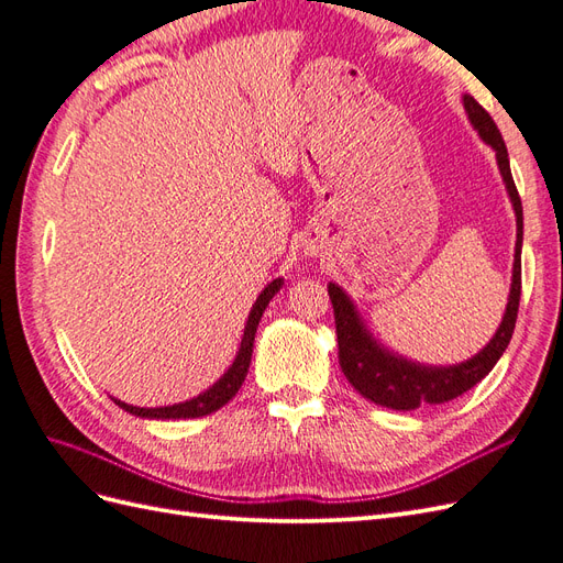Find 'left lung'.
<instances>
[{"label": "left lung", "instance_id": "left-lung-1", "mask_svg": "<svg viewBox=\"0 0 563 563\" xmlns=\"http://www.w3.org/2000/svg\"><path fill=\"white\" fill-rule=\"evenodd\" d=\"M463 108L472 129L479 139L496 152L498 172L517 218V244L512 263V284L505 305L503 321L488 343L470 360L460 364H420L408 356L389 350L373 335L364 314L356 308L343 286L329 282V296L335 314L338 333V360L350 385L373 404L391 408V411H416L422 404H444L465 395L476 383H482L493 366L498 364L503 352L515 333L519 298H521V244H523V209L521 199L509 172V157L503 135L490 114L476 103L472 96H463Z\"/></svg>", "mask_w": 563, "mask_h": 563}]
</instances>
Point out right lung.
I'll use <instances>...</instances> for the list:
<instances>
[{"label": "right lung", "instance_id": "right-lung-1", "mask_svg": "<svg viewBox=\"0 0 563 563\" xmlns=\"http://www.w3.org/2000/svg\"><path fill=\"white\" fill-rule=\"evenodd\" d=\"M284 286V279L277 277L272 279L261 296L255 298L253 308L249 312V319L244 323V335H242V343L240 350H236L234 362L230 364V368L220 376L211 387H207L203 391H199L197 397L192 399H185L178 404H168V406H133L126 404L122 399H114L110 397L119 408H124L126 413L131 416H139V418H147V420H185V418H201V416H209L218 408H223L236 391H240L242 383L246 380V373H249V364H251V354H253V343H255V331H258V323L261 317L265 312V308L269 305V300L279 294V288Z\"/></svg>", "mask_w": 563, "mask_h": 563}]
</instances>
